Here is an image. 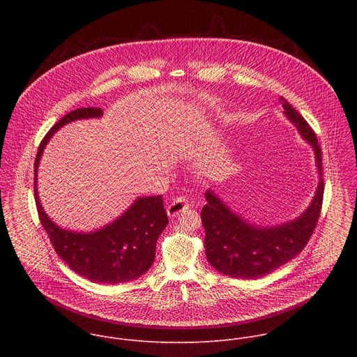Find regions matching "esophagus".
<instances>
[{
    "mask_svg": "<svg viewBox=\"0 0 357 357\" xmlns=\"http://www.w3.org/2000/svg\"><path fill=\"white\" fill-rule=\"evenodd\" d=\"M188 207H190L188 201H187L184 197H178V198H176L172 204L167 206L166 211H167V215H169V217H176V215H178L180 213H183L184 210H187Z\"/></svg>",
    "mask_w": 357,
    "mask_h": 357,
    "instance_id": "esophagus-1",
    "label": "esophagus"
}]
</instances>
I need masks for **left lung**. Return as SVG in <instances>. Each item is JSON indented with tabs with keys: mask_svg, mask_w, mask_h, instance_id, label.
Here are the masks:
<instances>
[{
	"mask_svg": "<svg viewBox=\"0 0 357 357\" xmlns=\"http://www.w3.org/2000/svg\"><path fill=\"white\" fill-rule=\"evenodd\" d=\"M279 100L284 116L313 150L319 176L317 188L305 211L294 220L271 227L248 221L231 210L213 190L206 191L207 204L201 215L206 232V258L215 271L235 279L262 278L300 255L313 234L321 210L324 183L316 135L293 105L283 98Z\"/></svg>",
	"mask_w": 357,
	"mask_h": 357,
	"instance_id": "left-lung-1",
	"label": "left lung"
}]
</instances>
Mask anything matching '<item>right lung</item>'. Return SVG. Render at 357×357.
I'll list each match as a JSON object with an SVG mask.
<instances>
[{
	"mask_svg": "<svg viewBox=\"0 0 357 357\" xmlns=\"http://www.w3.org/2000/svg\"><path fill=\"white\" fill-rule=\"evenodd\" d=\"M102 108H77L52 126L40 144L34 163V195L38 215L57 255L75 273L93 283L116 284L135 280L153 264L159 235L169 224L162 195L139 197L119 217L102 228L78 232L59 227L45 213L38 195V166L52 136L79 119L102 118Z\"/></svg>",
	"mask_w": 357,
	"mask_h": 357,
	"instance_id": "1",
	"label": "right lung"
}]
</instances>
